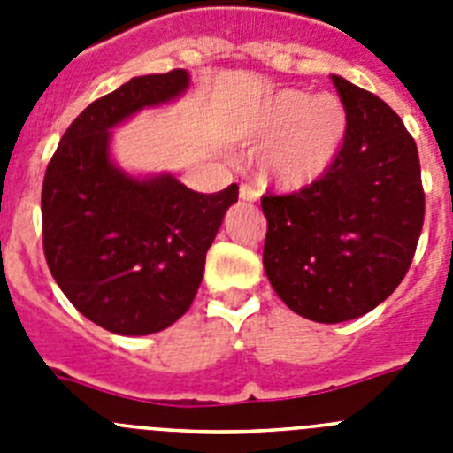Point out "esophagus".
<instances>
[{"label":"esophagus","instance_id":"esophagus-1","mask_svg":"<svg viewBox=\"0 0 453 453\" xmlns=\"http://www.w3.org/2000/svg\"><path fill=\"white\" fill-rule=\"evenodd\" d=\"M240 199H242V202H256V199H258V190L247 186V183H242V186H240Z\"/></svg>","mask_w":453,"mask_h":453}]
</instances>
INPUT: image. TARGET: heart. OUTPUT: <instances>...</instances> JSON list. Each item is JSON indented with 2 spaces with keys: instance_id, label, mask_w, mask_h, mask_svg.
I'll return each mask as SVG.
<instances>
[{
  "instance_id": "1",
  "label": "heart",
  "mask_w": 453,
  "mask_h": 453,
  "mask_svg": "<svg viewBox=\"0 0 453 453\" xmlns=\"http://www.w3.org/2000/svg\"><path fill=\"white\" fill-rule=\"evenodd\" d=\"M345 104L335 95H306L281 90L267 99L247 124L251 140L272 145L265 158V172L272 183L297 190L311 186L331 170L345 145Z\"/></svg>"
}]
</instances>
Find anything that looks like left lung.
<instances>
[{
	"label": "left lung",
	"instance_id": "1",
	"mask_svg": "<svg viewBox=\"0 0 453 453\" xmlns=\"http://www.w3.org/2000/svg\"><path fill=\"white\" fill-rule=\"evenodd\" d=\"M345 104V145L319 181L263 195V267L290 311L338 324L390 297L413 263L424 190L413 135L383 99L331 77Z\"/></svg>",
	"mask_w": 453,
	"mask_h": 453
}]
</instances>
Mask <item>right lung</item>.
I'll return each instance as SVG.
<instances>
[{"label":"right lung","mask_w":453,"mask_h":453,"mask_svg":"<svg viewBox=\"0 0 453 453\" xmlns=\"http://www.w3.org/2000/svg\"><path fill=\"white\" fill-rule=\"evenodd\" d=\"M186 70L134 77L67 127L42 181V247L79 313L119 335L177 322L197 295L206 251L238 186L203 195L172 174L134 177L111 158V129L174 102Z\"/></svg>","instance_id":"1"}]
</instances>
